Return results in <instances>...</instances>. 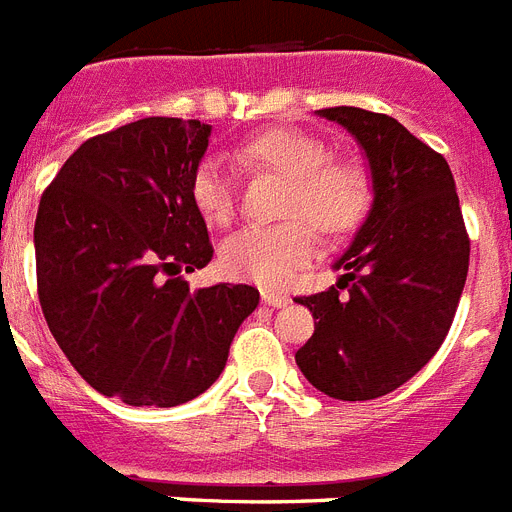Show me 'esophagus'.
I'll list each match as a JSON object with an SVG mask.
<instances>
[{"instance_id": "34e87169", "label": "esophagus", "mask_w": 512, "mask_h": 512, "mask_svg": "<svg viewBox=\"0 0 512 512\" xmlns=\"http://www.w3.org/2000/svg\"><path fill=\"white\" fill-rule=\"evenodd\" d=\"M261 303L272 305V308H285V305H290V298H287V295H282V292L261 290Z\"/></svg>"}]
</instances>
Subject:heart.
Masks as SVG:
<instances>
[{
  "label": "heart",
  "mask_w": 512,
  "mask_h": 512,
  "mask_svg": "<svg viewBox=\"0 0 512 512\" xmlns=\"http://www.w3.org/2000/svg\"><path fill=\"white\" fill-rule=\"evenodd\" d=\"M248 170H272L287 178L279 225L243 227L220 248L227 277L264 287L287 285L316 251V233L342 235L362 220L370 204V178L352 160H331L329 144L300 131L272 129L238 150ZM191 199L209 225L235 217V176L220 160H204L191 178ZM309 222L305 223L304 220Z\"/></svg>",
  "instance_id": "1"
}]
</instances>
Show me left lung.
<instances>
[{"instance_id":"8db88e82","label":"left lung","mask_w":512,"mask_h":512,"mask_svg":"<svg viewBox=\"0 0 512 512\" xmlns=\"http://www.w3.org/2000/svg\"><path fill=\"white\" fill-rule=\"evenodd\" d=\"M318 116L365 150L373 207L334 261L336 285L298 298L318 323L295 362L331 399L368 401L404 386L448 336L469 272V235L440 152L386 113L336 106Z\"/></svg>"}]
</instances>
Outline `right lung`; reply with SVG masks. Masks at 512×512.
<instances>
[{"label":"right lung","instance_id":"right-lung-1","mask_svg":"<svg viewBox=\"0 0 512 512\" xmlns=\"http://www.w3.org/2000/svg\"><path fill=\"white\" fill-rule=\"evenodd\" d=\"M202 121H131L80 144L41 196L38 300L72 368L129 406H178L225 370L238 326L259 305L248 285L191 292L181 272L212 261L191 178Z\"/></svg>","mask_w":512,"mask_h":512}]
</instances>
